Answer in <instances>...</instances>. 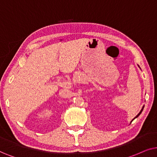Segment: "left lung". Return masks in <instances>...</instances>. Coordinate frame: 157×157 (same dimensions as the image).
<instances>
[{
  "label": "left lung",
  "instance_id": "obj_1",
  "mask_svg": "<svg viewBox=\"0 0 157 157\" xmlns=\"http://www.w3.org/2000/svg\"><path fill=\"white\" fill-rule=\"evenodd\" d=\"M143 109H144V107H143V108H142V109H141V111H140V113H139L137 115V116H136V118H137V117H138V116H139V115L141 113V112H142V110H143Z\"/></svg>",
  "mask_w": 157,
  "mask_h": 157
}]
</instances>
